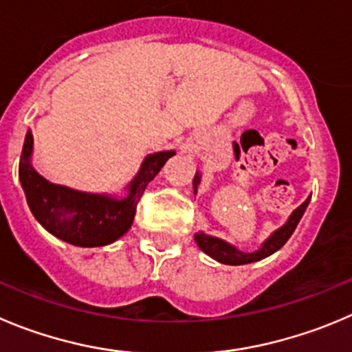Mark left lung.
<instances>
[{
  "label": "left lung",
  "mask_w": 352,
  "mask_h": 352,
  "mask_svg": "<svg viewBox=\"0 0 352 352\" xmlns=\"http://www.w3.org/2000/svg\"><path fill=\"white\" fill-rule=\"evenodd\" d=\"M200 182H202V174L197 170L195 178H193V193L197 195L199 192ZM311 197H307L296 210L289 216V219L285 221V224H282L278 230H274L257 250H252V252H243L240 250L239 247L233 245V243L226 242L223 239H217V236L207 235V233L199 232L195 233V242L197 245L200 247L202 252H206L207 256H210L212 259H216L217 263L221 264H230V266H240V264H249V263H256V261L264 259V257L271 256L276 250L282 249L283 245L287 243V240L290 239V235L294 233V230L297 228V224H299L300 217L302 214L306 212L307 206H309Z\"/></svg>",
  "instance_id": "8db88e82"
}]
</instances>
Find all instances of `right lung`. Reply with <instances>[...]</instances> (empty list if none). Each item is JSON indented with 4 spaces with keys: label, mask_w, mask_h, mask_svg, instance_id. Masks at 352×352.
<instances>
[{
    "label": "right lung",
    "mask_w": 352,
    "mask_h": 352,
    "mask_svg": "<svg viewBox=\"0 0 352 352\" xmlns=\"http://www.w3.org/2000/svg\"><path fill=\"white\" fill-rule=\"evenodd\" d=\"M32 152L34 138L29 129L19 164V179L29 209L46 232L78 247L109 245L128 233L146 185L176 153L174 150L148 153L135 178L124 188V195L117 197L48 182L32 166Z\"/></svg>",
    "instance_id": "obj_1"
}]
</instances>
